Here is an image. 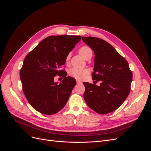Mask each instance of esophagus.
Returning <instances> with one entry per match:
<instances>
[{"instance_id": "esophagus-1", "label": "esophagus", "mask_w": 151, "mask_h": 151, "mask_svg": "<svg viewBox=\"0 0 151 151\" xmlns=\"http://www.w3.org/2000/svg\"><path fill=\"white\" fill-rule=\"evenodd\" d=\"M76 83H77V84H81V83H82V82L80 80L77 79L76 80Z\"/></svg>"}]
</instances>
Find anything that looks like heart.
<instances>
[{
  "mask_svg": "<svg viewBox=\"0 0 151 151\" xmlns=\"http://www.w3.org/2000/svg\"><path fill=\"white\" fill-rule=\"evenodd\" d=\"M79 53L83 57L84 59H86L92 57L93 52L92 50L88 46H83L79 50ZM70 59V55H68L66 57V61H68ZM88 70L86 69V68H72L68 70V74L70 76L74 77L76 79H81L82 77H83L87 73H88Z\"/></svg>",
  "mask_w": 151,
  "mask_h": 151,
  "instance_id": "b5f03b06",
  "label": "heart"
}]
</instances>
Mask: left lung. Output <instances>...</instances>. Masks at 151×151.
<instances>
[{
    "label": "left lung",
    "instance_id": "left-lung-1",
    "mask_svg": "<svg viewBox=\"0 0 151 151\" xmlns=\"http://www.w3.org/2000/svg\"><path fill=\"white\" fill-rule=\"evenodd\" d=\"M82 40L95 55L93 79L101 83L99 86L83 83L84 100L99 114L111 113L119 108L129 94L132 72L129 63L106 41L91 36Z\"/></svg>",
    "mask_w": 151,
    "mask_h": 151
}]
</instances>
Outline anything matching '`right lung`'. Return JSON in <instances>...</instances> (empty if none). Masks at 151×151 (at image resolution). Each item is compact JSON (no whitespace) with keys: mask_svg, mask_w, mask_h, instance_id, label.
I'll return each instance as SVG.
<instances>
[{"mask_svg":"<svg viewBox=\"0 0 151 151\" xmlns=\"http://www.w3.org/2000/svg\"><path fill=\"white\" fill-rule=\"evenodd\" d=\"M81 39V36H50L25 57L20 71L22 90L36 111L50 115L65 106L76 81L60 68ZM57 75L65 77L59 84L54 81Z\"/></svg>","mask_w":151,"mask_h":151,"instance_id":"right-lung-1","label":"right lung"}]
</instances>
